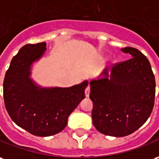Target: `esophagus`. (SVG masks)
<instances>
[{"label": "esophagus", "mask_w": 159, "mask_h": 159, "mask_svg": "<svg viewBox=\"0 0 159 159\" xmlns=\"http://www.w3.org/2000/svg\"><path fill=\"white\" fill-rule=\"evenodd\" d=\"M85 94H86V97H89V94H90V85H88V86L86 87Z\"/></svg>", "instance_id": "esophagus-1"}]
</instances>
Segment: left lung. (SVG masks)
I'll use <instances>...</instances> for the list:
<instances>
[{"mask_svg": "<svg viewBox=\"0 0 159 159\" xmlns=\"http://www.w3.org/2000/svg\"><path fill=\"white\" fill-rule=\"evenodd\" d=\"M128 61L104 70L103 79L91 80L93 124L98 132L125 137L148 119L155 100V77L148 59L134 48H121Z\"/></svg>", "mask_w": 159, "mask_h": 159, "instance_id": "obj_1", "label": "left lung"}]
</instances>
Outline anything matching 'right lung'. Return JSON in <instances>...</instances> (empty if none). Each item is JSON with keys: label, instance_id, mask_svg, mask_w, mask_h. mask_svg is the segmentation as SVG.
I'll use <instances>...</instances> for the list:
<instances>
[{"label": "right lung", "instance_id": "add662e5", "mask_svg": "<svg viewBox=\"0 0 159 159\" xmlns=\"http://www.w3.org/2000/svg\"><path fill=\"white\" fill-rule=\"evenodd\" d=\"M46 42L27 44L11 61L3 82L5 107L12 120L33 135L48 137L66 126L72 111L85 98L88 81L71 87L45 88L33 81L31 65L44 54Z\"/></svg>", "mask_w": 159, "mask_h": 159}]
</instances>
